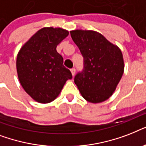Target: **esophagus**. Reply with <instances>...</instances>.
<instances>
[{"label":"esophagus","instance_id":"1","mask_svg":"<svg viewBox=\"0 0 146 146\" xmlns=\"http://www.w3.org/2000/svg\"><path fill=\"white\" fill-rule=\"evenodd\" d=\"M70 71H71V73H72V75H73V76L75 75V73H76V69L75 68H72L70 70Z\"/></svg>","mask_w":146,"mask_h":146}]
</instances>
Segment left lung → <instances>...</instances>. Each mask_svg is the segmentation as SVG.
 Returning a JSON list of instances; mask_svg holds the SVG:
<instances>
[{"instance_id": "8db88e82", "label": "left lung", "mask_w": 146, "mask_h": 146, "mask_svg": "<svg viewBox=\"0 0 146 146\" xmlns=\"http://www.w3.org/2000/svg\"><path fill=\"white\" fill-rule=\"evenodd\" d=\"M70 35L83 57V68L75 76V84L88 102H104L115 91L123 73L121 50L95 31H71Z\"/></svg>"}]
</instances>
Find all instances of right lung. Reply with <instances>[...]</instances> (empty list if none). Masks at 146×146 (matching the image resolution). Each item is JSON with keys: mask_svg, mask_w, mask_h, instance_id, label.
<instances>
[{"mask_svg": "<svg viewBox=\"0 0 146 146\" xmlns=\"http://www.w3.org/2000/svg\"><path fill=\"white\" fill-rule=\"evenodd\" d=\"M69 35L60 28L40 29L22 47L17 58L20 84L33 99L49 103L58 96L65 82L73 77L64 66V59L57 52L59 44Z\"/></svg>", "mask_w": 146, "mask_h": 146, "instance_id": "add662e5", "label": "right lung"}]
</instances>
